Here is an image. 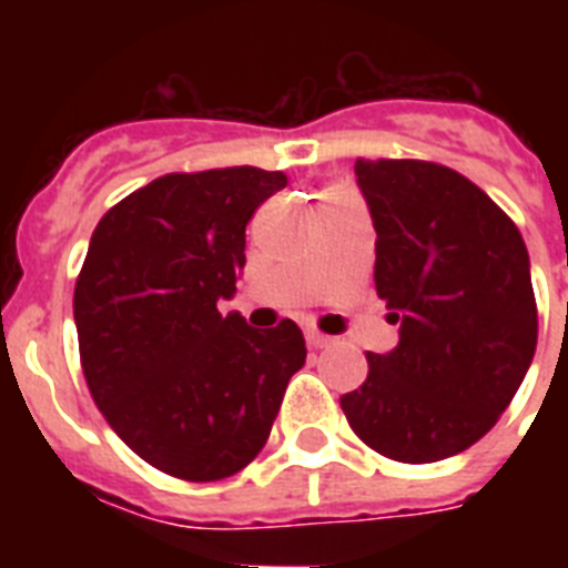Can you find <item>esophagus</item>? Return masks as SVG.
<instances>
[{
	"instance_id": "obj_1",
	"label": "esophagus",
	"mask_w": 568,
	"mask_h": 568,
	"mask_svg": "<svg viewBox=\"0 0 568 568\" xmlns=\"http://www.w3.org/2000/svg\"><path fill=\"white\" fill-rule=\"evenodd\" d=\"M306 345H310L312 351H321V347L333 345V338L324 336V333H318V329H306Z\"/></svg>"
}]
</instances>
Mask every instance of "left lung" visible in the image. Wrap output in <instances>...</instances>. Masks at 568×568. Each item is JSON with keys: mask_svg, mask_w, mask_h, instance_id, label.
Masks as SVG:
<instances>
[{"mask_svg": "<svg viewBox=\"0 0 568 568\" xmlns=\"http://www.w3.org/2000/svg\"><path fill=\"white\" fill-rule=\"evenodd\" d=\"M374 230V285L395 351L342 395L359 439L397 463L471 448L510 406L537 351L528 247L498 205L445 164L356 159Z\"/></svg>", "mask_w": 568, "mask_h": 568, "instance_id": "obj_1", "label": "left lung"}]
</instances>
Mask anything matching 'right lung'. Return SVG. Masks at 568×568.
I'll return each instance as SVG.
<instances>
[{
  "mask_svg": "<svg viewBox=\"0 0 568 568\" xmlns=\"http://www.w3.org/2000/svg\"><path fill=\"white\" fill-rule=\"evenodd\" d=\"M285 182L247 164L168 173L93 230L73 294L84 379L111 430L164 475L241 471L306 363L294 321L253 329L217 312L247 262V221Z\"/></svg>",
  "mask_w": 568,
  "mask_h": 568,
  "instance_id": "right-lung-1",
  "label": "right lung"
}]
</instances>
